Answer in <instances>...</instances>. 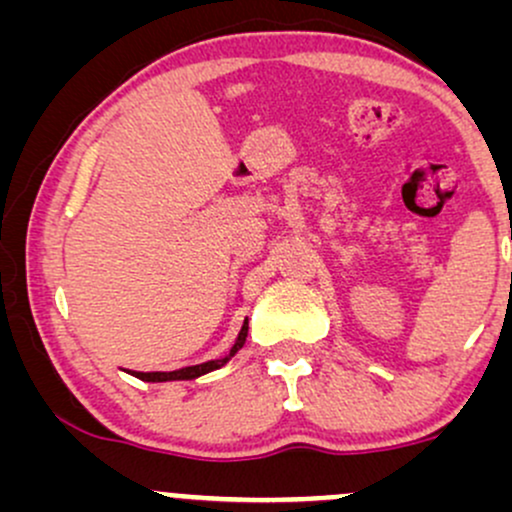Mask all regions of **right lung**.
<instances>
[{
    "label": "right lung",
    "mask_w": 512,
    "mask_h": 512,
    "mask_svg": "<svg viewBox=\"0 0 512 512\" xmlns=\"http://www.w3.org/2000/svg\"><path fill=\"white\" fill-rule=\"evenodd\" d=\"M245 337H248V322L243 325V330H240L236 344H233V349L228 351L226 358H219V361H207V363H199V366H187V368H180V370H170V373H139V370H134L132 375H137L139 380H146V383H166V380H195L199 375L209 373V370H216L221 368L223 363L228 361L231 356H236L240 349H243L245 344Z\"/></svg>",
    "instance_id": "add662e5"
}]
</instances>
